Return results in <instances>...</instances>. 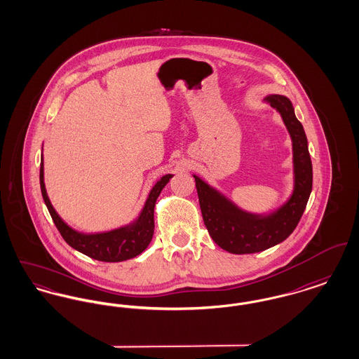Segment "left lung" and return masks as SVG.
Here are the masks:
<instances>
[{
  "label": "left lung",
  "instance_id": "obj_1",
  "mask_svg": "<svg viewBox=\"0 0 359 359\" xmlns=\"http://www.w3.org/2000/svg\"><path fill=\"white\" fill-rule=\"evenodd\" d=\"M266 101L281 114L293 141L294 192L290 201L269 217H255L229 203L194 176L203 221L211 238L234 255L262 252L288 238L306 210L312 189V163L302 122L296 118L288 98L274 94Z\"/></svg>",
  "mask_w": 359,
  "mask_h": 359
}]
</instances>
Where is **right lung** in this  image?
<instances>
[{"label": "right lung", "mask_w": 359, "mask_h": 359, "mask_svg": "<svg viewBox=\"0 0 359 359\" xmlns=\"http://www.w3.org/2000/svg\"><path fill=\"white\" fill-rule=\"evenodd\" d=\"M172 175L163 176L156 186L152 188L149 198L145 203L144 211L132 227H122L110 233L102 234H81L72 230L66 223L60 219V217L53 210L51 202L47 196L46 187H44V176H43V158L40 163V188L41 195L46 202V205L51 214L52 221L55 223L56 229L59 230L60 236L69 243L71 248L76 249L78 252L83 253L86 256L103 262H120L129 258L138 256L142 253L147 246L149 245L151 239L154 237V211L156 201L170 182Z\"/></svg>", "instance_id": "1"}]
</instances>
